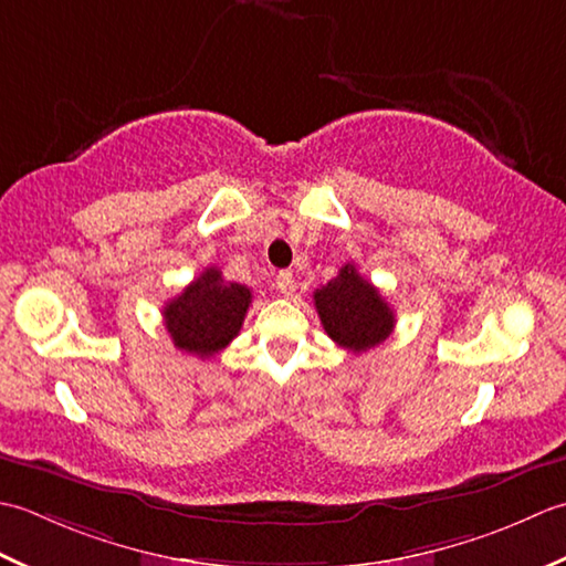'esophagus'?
Wrapping results in <instances>:
<instances>
[{
	"instance_id": "1",
	"label": "esophagus",
	"mask_w": 566,
	"mask_h": 566,
	"mask_svg": "<svg viewBox=\"0 0 566 566\" xmlns=\"http://www.w3.org/2000/svg\"><path fill=\"white\" fill-rule=\"evenodd\" d=\"M273 287L281 295H293V291H295V275L291 271H279V275H275V281H273Z\"/></svg>"
}]
</instances>
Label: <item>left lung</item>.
I'll return each instance as SVG.
<instances>
[{
  "label": "left lung",
  "instance_id": "8db88e82",
  "mask_svg": "<svg viewBox=\"0 0 566 566\" xmlns=\"http://www.w3.org/2000/svg\"><path fill=\"white\" fill-rule=\"evenodd\" d=\"M315 307L329 337L354 354L374 349L396 327L394 310L354 263H344L337 279L315 291Z\"/></svg>",
  "mask_w": 566,
  "mask_h": 566
}]
</instances>
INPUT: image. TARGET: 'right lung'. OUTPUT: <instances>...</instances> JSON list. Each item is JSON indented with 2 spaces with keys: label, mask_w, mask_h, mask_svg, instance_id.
<instances>
[{
  "label": "right lung",
  "mask_w": 566,
  "mask_h": 566,
  "mask_svg": "<svg viewBox=\"0 0 566 566\" xmlns=\"http://www.w3.org/2000/svg\"><path fill=\"white\" fill-rule=\"evenodd\" d=\"M249 305V287L224 281L222 271L210 266L164 307L166 329L180 352L207 359L237 337Z\"/></svg>",
  "instance_id": "1"
}]
</instances>
